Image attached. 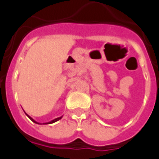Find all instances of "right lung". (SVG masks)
Returning <instances> with one entry per match:
<instances>
[{"instance_id":"right-lung-1","label":"right lung","mask_w":159,"mask_h":159,"mask_svg":"<svg viewBox=\"0 0 159 159\" xmlns=\"http://www.w3.org/2000/svg\"><path fill=\"white\" fill-rule=\"evenodd\" d=\"M26 114V113H25ZM26 115H27V114H26ZM27 117H29L30 119L31 120V121H32V122H34V123H37V124H50V123H55V122H57V121H59V119H61V118H62V117H57V118H55V119H53V120H52V121H50V122H48V123H38V122H36V121H35V120L33 119L32 117H30L29 116V115H27Z\"/></svg>"}]
</instances>
